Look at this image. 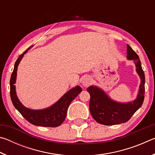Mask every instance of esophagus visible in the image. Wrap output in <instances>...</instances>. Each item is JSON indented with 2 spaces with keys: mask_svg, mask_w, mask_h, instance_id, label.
Masks as SVG:
<instances>
[{
  "mask_svg": "<svg viewBox=\"0 0 155 155\" xmlns=\"http://www.w3.org/2000/svg\"><path fill=\"white\" fill-rule=\"evenodd\" d=\"M91 79L90 77H85L82 79V85L85 87H88L89 85H91Z\"/></svg>",
  "mask_w": 155,
  "mask_h": 155,
  "instance_id": "obj_1",
  "label": "esophagus"
}]
</instances>
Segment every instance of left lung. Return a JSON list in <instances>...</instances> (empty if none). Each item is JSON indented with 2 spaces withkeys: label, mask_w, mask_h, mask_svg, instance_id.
<instances>
[{
  "label": "left lung",
  "mask_w": 155,
  "mask_h": 155,
  "mask_svg": "<svg viewBox=\"0 0 155 155\" xmlns=\"http://www.w3.org/2000/svg\"><path fill=\"white\" fill-rule=\"evenodd\" d=\"M127 57L134 60L136 70L141 78L137 99L132 103H118L107 97L104 91L98 87L90 86L87 91L90 94V111L97 122L104 125H115L125 123L142 105L145 94V75L141 68L140 59L132 48L127 45Z\"/></svg>",
  "instance_id": "left-lung-1"
}]
</instances>
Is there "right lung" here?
<instances>
[{
  "label": "right lung",
  "instance_id": "add662e5",
  "mask_svg": "<svg viewBox=\"0 0 155 155\" xmlns=\"http://www.w3.org/2000/svg\"><path fill=\"white\" fill-rule=\"evenodd\" d=\"M25 51L20 54L15 63L14 68L10 78V96L12 103L21 115L31 124L40 127H56L61 125L65 119L67 111L71 102L82 91L79 86L70 90L65 94L54 105L43 110H31L27 109L20 103L15 94V85L18 65L24 54L27 52Z\"/></svg>",
  "mask_w": 155,
  "mask_h": 155
}]
</instances>
